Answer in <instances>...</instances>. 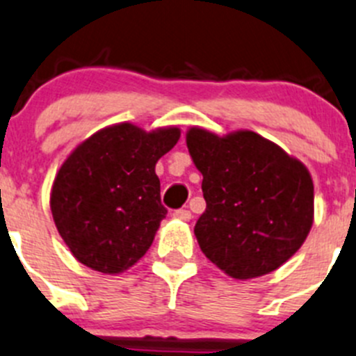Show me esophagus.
<instances>
[{
	"label": "esophagus",
	"mask_w": 356,
	"mask_h": 356,
	"mask_svg": "<svg viewBox=\"0 0 356 356\" xmlns=\"http://www.w3.org/2000/svg\"><path fill=\"white\" fill-rule=\"evenodd\" d=\"M172 216H174L175 219H181V221H189V219H191V212L186 211V209H179V211H175Z\"/></svg>",
	"instance_id": "obj_1"
}]
</instances>
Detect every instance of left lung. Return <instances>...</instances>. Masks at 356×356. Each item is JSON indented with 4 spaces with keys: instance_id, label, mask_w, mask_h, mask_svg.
I'll list each match as a JSON object with an SVG mask.
<instances>
[{
    "instance_id": "left-lung-1",
    "label": "left lung",
    "mask_w": 356,
    "mask_h": 356,
    "mask_svg": "<svg viewBox=\"0 0 356 356\" xmlns=\"http://www.w3.org/2000/svg\"><path fill=\"white\" fill-rule=\"evenodd\" d=\"M186 145L204 175L202 253L234 279L270 274L297 253L314 221V186L300 159L249 129L219 137L193 126Z\"/></svg>"
}]
</instances>
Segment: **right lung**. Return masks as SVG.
I'll list each match as a JSON object with an SVG mask.
<instances>
[{
	"label": "right lung",
	"instance_id": "1",
	"mask_svg": "<svg viewBox=\"0 0 356 356\" xmlns=\"http://www.w3.org/2000/svg\"><path fill=\"white\" fill-rule=\"evenodd\" d=\"M181 137L177 126L119 122L92 133L56 174L51 211L72 254L102 274H121L151 248L167 209L156 163Z\"/></svg>",
	"mask_w": 356,
	"mask_h": 356
}]
</instances>
